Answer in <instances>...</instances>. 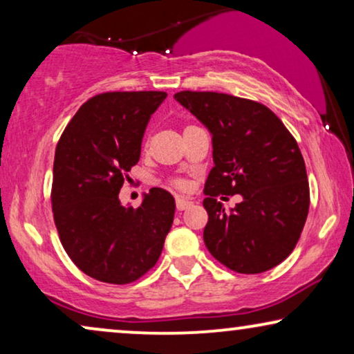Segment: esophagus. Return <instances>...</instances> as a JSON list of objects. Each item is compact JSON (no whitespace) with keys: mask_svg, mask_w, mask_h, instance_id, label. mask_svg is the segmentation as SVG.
Returning a JSON list of instances; mask_svg holds the SVG:
<instances>
[{"mask_svg":"<svg viewBox=\"0 0 354 354\" xmlns=\"http://www.w3.org/2000/svg\"><path fill=\"white\" fill-rule=\"evenodd\" d=\"M192 205H193V203H192L190 200H187V198H180V196L176 198V207H177V211L187 209V207H190Z\"/></svg>","mask_w":354,"mask_h":354,"instance_id":"1","label":"esophagus"}]
</instances>
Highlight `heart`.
Masks as SVG:
<instances>
[{
	"instance_id": "heart-1",
	"label": "heart",
	"mask_w": 354,
	"mask_h": 354,
	"mask_svg": "<svg viewBox=\"0 0 354 354\" xmlns=\"http://www.w3.org/2000/svg\"><path fill=\"white\" fill-rule=\"evenodd\" d=\"M172 185L178 188V190H187L188 188V183L185 180H182V178H176V180H172Z\"/></svg>"
}]
</instances>
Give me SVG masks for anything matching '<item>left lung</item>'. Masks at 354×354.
Segmentation results:
<instances>
[{
    "label": "left lung",
    "instance_id": "left-lung-1",
    "mask_svg": "<svg viewBox=\"0 0 354 354\" xmlns=\"http://www.w3.org/2000/svg\"><path fill=\"white\" fill-rule=\"evenodd\" d=\"M178 103L212 133L203 206L209 253L235 272L261 274L297 246L309 211V183L297 140L268 106L216 91H178ZM240 194L232 213L216 201ZM225 198V196H222Z\"/></svg>",
    "mask_w": 354,
    "mask_h": 354
}]
</instances>
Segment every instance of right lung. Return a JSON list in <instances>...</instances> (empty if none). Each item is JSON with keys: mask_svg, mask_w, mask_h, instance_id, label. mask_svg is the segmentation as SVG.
Here are the masks:
<instances>
[{"mask_svg": "<svg viewBox=\"0 0 354 354\" xmlns=\"http://www.w3.org/2000/svg\"><path fill=\"white\" fill-rule=\"evenodd\" d=\"M166 91H106L77 111L56 145L51 207L59 240L77 268L100 282L125 285L154 268L176 211L154 187L137 209L119 192L140 159L149 118Z\"/></svg>", "mask_w": 354, "mask_h": 354, "instance_id": "1", "label": "right lung"}]
</instances>
